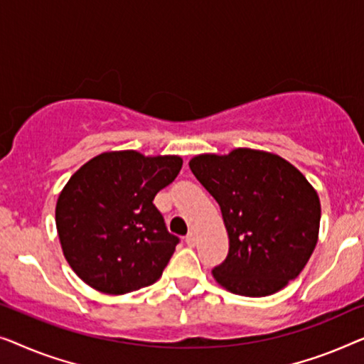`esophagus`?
Masks as SVG:
<instances>
[{"mask_svg": "<svg viewBox=\"0 0 364 364\" xmlns=\"http://www.w3.org/2000/svg\"><path fill=\"white\" fill-rule=\"evenodd\" d=\"M196 234L194 232H189L186 237H184V242H186V245L188 247H194V245H196Z\"/></svg>", "mask_w": 364, "mask_h": 364, "instance_id": "esophagus-1", "label": "esophagus"}]
</instances>
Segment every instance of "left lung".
Listing matches in <instances>:
<instances>
[{
	"instance_id": "8db88e82",
	"label": "left lung",
	"mask_w": 364,
	"mask_h": 364,
	"mask_svg": "<svg viewBox=\"0 0 364 364\" xmlns=\"http://www.w3.org/2000/svg\"><path fill=\"white\" fill-rule=\"evenodd\" d=\"M221 208L229 252L213 277L242 296H267L299 277L320 231V199L296 168L274 153L235 148L189 160Z\"/></svg>"
}]
</instances>
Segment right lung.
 <instances>
[{
  "label": "right lung",
  "instance_id": "right-lung-1",
  "mask_svg": "<svg viewBox=\"0 0 364 364\" xmlns=\"http://www.w3.org/2000/svg\"><path fill=\"white\" fill-rule=\"evenodd\" d=\"M176 155L105 151L70 176L55 204L64 257L92 289L124 295L155 284L180 239L153 204L178 176Z\"/></svg>",
  "mask_w": 364,
  "mask_h": 364
}]
</instances>
